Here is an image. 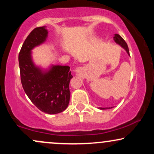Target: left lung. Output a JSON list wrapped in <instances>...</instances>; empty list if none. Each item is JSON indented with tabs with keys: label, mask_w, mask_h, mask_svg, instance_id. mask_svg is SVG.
I'll list each match as a JSON object with an SVG mask.
<instances>
[{
	"label": "left lung",
	"mask_w": 154,
	"mask_h": 154,
	"mask_svg": "<svg viewBox=\"0 0 154 154\" xmlns=\"http://www.w3.org/2000/svg\"><path fill=\"white\" fill-rule=\"evenodd\" d=\"M114 40L116 43L121 45V46L123 48L127 51V53H128V54L130 55V52H129V48H128V44H127L126 42L125 41V40H124V39L122 38V37L120 36L119 35H118V34L114 35ZM111 108H112V107H111V108L110 107H109V108H100V109H111Z\"/></svg>",
	"instance_id": "left-lung-1"
}]
</instances>
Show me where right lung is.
I'll return each instance as SVG.
<instances>
[{"label": "right lung", "mask_w": 154, "mask_h": 154, "mask_svg": "<svg viewBox=\"0 0 154 154\" xmlns=\"http://www.w3.org/2000/svg\"><path fill=\"white\" fill-rule=\"evenodd\" d=\"M45 26L36 27L24 40L19 54L21 82L28 98L38 109L48 114L62 112L69 103V82L73 76L69 66H52L48 71L36 66L31 51L45 41Z\"/></svg>", "instance_id": "right-lung-1"}]
</instances>
